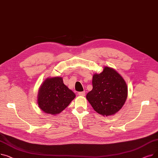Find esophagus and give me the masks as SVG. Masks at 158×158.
I'll return each mask as SVG.
<instances>
[{
    "mask_svg": "<svg viewBox=\"0 0 158 158\" xmlns=\"http://www.w3.org/2000/svg\"><path fill=\"white\" fill-rule=\"evenodd\" d=\"M78 95H80V96H85V92L84 91V92H79L78 93Z\"/></svg>",
    "mask_w": 158,
    "mask_h": 158,
    "instance_id": "34e87169",
    "label": "esophagus"
}]
</instances>
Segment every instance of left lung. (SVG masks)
<instances>
[{"label": "left lung", "instance_id": "8db88e82", "mask_svg": "<svg viewBox=\"0 0 158 158\" xmlns=\"http://www.w3.org/2000/svg\"><path fill=\"white\" fill-rule=\"evenodd\" d=\"M93 89L86 98L94 110L104 117L117 113L127 97V84L117 71L109 66L100 73H95L92 79Z\"/></svg>", "mask_w": 158, "mask_h": 158}]
</instances>
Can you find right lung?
Masks as SVG:
<instances>
[{
    "mask_svg": "<svg viewBox=\"0 0 158 158\" xmlns=\"http://www.w3.org/2000/svg\"><path fill=\"white\" fill-rule=\"evenodd\" d=\"M76 97L61 77L47 78L41 85L37 96L40 110L47 114L56 115L63 111Z\"/></svg>",
    "mask_w": 158,
    "mask_h": 158,
    "instance_id": "obj_1",
    "label": "right lung"
}]
</instances>
